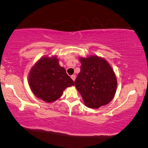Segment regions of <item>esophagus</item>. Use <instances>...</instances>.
Masks as SVG:
<instances>
[{"label": "esophagus", "mask_w": 148, "mask_h": 148, "mask_svg": "<svg viewBox=\"0 0 148 148\" xmlns=\"http://www.w3.org/2000/svg\"><path fill=\"white\" fill-rule=\"evenodd\" d=\"M71 78L72 79L73 81H75V80L76 77H75V75H71Z\"/></svg>", "instance_id": "esophagus-1"}]
</instances>
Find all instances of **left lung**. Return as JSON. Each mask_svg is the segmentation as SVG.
Returning a JSON list of instances; mask_svg holds the SVG:
<instances>
[{
	"mask_svg": "<svg viewBox=\"0 0 148 148\" xmlns=\"http://www.w3.org/2000/svg\"><path fill=\"white\" fill-rule=\"evenodd\" d=\"M81 71L75 81L88 107L97 108L109 103L114 97L117 79L110 65L105 59L92 55L80 57Z\"/></svg>",
	"mask_w": 148,
	"mask_h": 148,
	"instance_id": "obj_1",
	"label": "left lung"
}]
</instances>
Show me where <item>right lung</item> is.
I'll list each match as a JSON object with an SVG mask.
<instances>
[{
    "label": "right lung",
    "instance_id": "obj_1",
    "mask_svg": "<svg viewBox=\"0 0 148 148\" xmlns=\"http://www.w3.org/2000/svg\"><path fill=\"white\" fill-rule=\"evenodd\" d=\"M58 62L56 56L42 57L28 74V82L32 93L47 103L55 101L62 96L66 88L75 85Z\"/></svg>",
    "mask_w": 148,
    "mask_h": 148
}]
</instances>
